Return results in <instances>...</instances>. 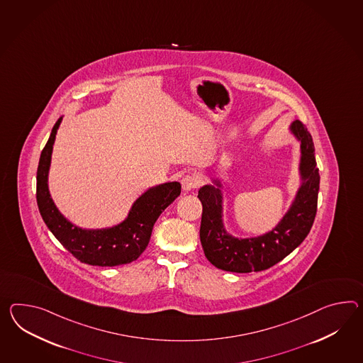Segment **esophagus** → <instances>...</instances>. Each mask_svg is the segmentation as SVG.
<instances>
[{
	"label": "esophagus",
	"mask_w": 363,
	"mask_h": 363,
	"mask_svg": "<svg viewBox=\"0 0 363 363\" xmlns=\"http://www.w3.org/2000/svg\"><path fill=\"white\" fill-rule=\"evenodd\" d=\"M199 177L198 176H185V177L181 179V185H182V189L185 190V191H191V190H194L196 186L199 185Z\"/></svg>",
	"instance_id": "esophagus-1"
}]
</instances>
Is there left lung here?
Instances as JSON below:
<instances>
[{
  "instance_id": "1",
  "label": "left lung",
  "mask_w": 363,
  "mask_h": 363,
  "mask_svg": "<svg viewBox=\"0 0 363 363\" xmlns=\"http://www.w3.org/2000/svg\"><path fill=\"white\" fill-rule=\"evenodd\" d=\"M290 133L301 143V185L287 213L272 230L255 238H235L223 221V182L213 178V185L198 191L203 206L201 242L204 256L218 269L232 273L266 270L289 256L310 233L318 210L320 174L312 136L301 122L290 125Z\"/></svg>"
}]
</instances>
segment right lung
I'll list each match as a JSON object with an SVG mask.
<instances>
[{
  "mask_svg": "<svg viewBox=\"0 0 363 363\" xmlns=\"http://www.w3.org/2000/svg\"><path fill=\"white\" fill-rule=\"evenodd\" d=\"M62 121V116L53 125L50 139L40 153L36 172V202L39 213L53 236L81 262L93 266L130 264L145 250L155 223L169 204L181 194V184L174 181L152 186L133 202L127 218L113 227L86 230L74 225L59 211L48 190L53 143Z\"/></svg>",
  "mask_w": 363,
  "mask_h": 363,
  "instance_id": "obj_1",
  "label": "right lung"
}]
</instances>
